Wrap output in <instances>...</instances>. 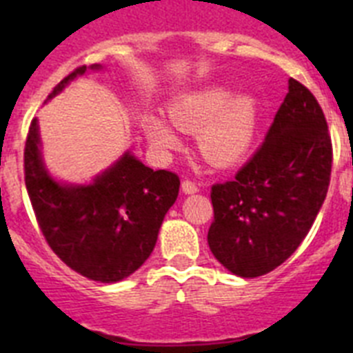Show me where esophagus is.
I'll use <instances>...</instances> for the list:
<instances>
[{"mask_svg":"<svg viewBox=\"0 0 353 353\" xmlns=\"http://www.w3.org/2000/svg\"><path fill=\"white\" fill-rule=\"evenodd\" d=\"M182 191L185 192V194H194V192L199 191V185L196 182H192V180H183Z\"/></svg>","mask_w":353,"mask_h":353,"instance_id":"obj_1","label":"esophagus"}]
</instances>
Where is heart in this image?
I'll list each match as a JSON object with an SVG mask.
<instances>
[{
	"mask_svg": "<svg viewBox=\"0 0 353 353\" xmlns=\"http://www.w3.org/2000/svg\"><path fill=\"white\" fill-rule=\"evenodd\" d=\"M228 86H210L187 93L171 102L168 113L173 125L199 132V148L214 164L226 166L239 161L251 146L256 130V101L249 95L233 97ZM146 138L159 150L179 145V134L155 114L143 121Z\"/></svg>",
	"mask_w": 353,
	"mask_h": 353,
	"instance_id": "obj_1",
	"label": "heart"
}]
</instances>
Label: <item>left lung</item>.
I'll list each match as a JSON object with an SVG mask.
<instances>
[{
	"label": "left lung",
	"mask_w": 353,
	"mask_h": 353,
	"mask_svg": "<svg viewBox=\"0 0 353 353\" xmlns=\"http://www.w3.org/2000/svg\"><path fill=\"white\" fill-rule=\"evenodd\" d=\"M332 143L313 93L295 79L265 141L235 179L212 185L210 251L230 272L258 277L288 260L327 196Z\"/></svg>",
	"instance_id": "obj_1"
}]
</instances>
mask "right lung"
Instances as JSON below:
<instances>
[{"label":"right lung","instance_id":"1","mask_svg":"<svg viewBox=\"0 0 353 353\" xmlns=\"http://www.w3.org/2000/svg\"><path fill=\"white\" fill-rule=\"evenodd\" d=\"M84 72L86 65L70 72L48 99ZM24 182L49 248L72 270L101 283L121 281L145 263L180 189L179 174L154 171L129 152L88 185L56 182L42 162L37 118L24 146Z\"/></svg>","mask_w":353,"mask_h":353}]
</instances>
